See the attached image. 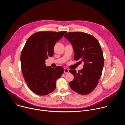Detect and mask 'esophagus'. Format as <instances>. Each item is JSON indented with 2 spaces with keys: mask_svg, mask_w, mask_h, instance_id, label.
Here are the masks:
<instances>
[{
  "mask_svg": "<svg viewBox=\"0 0 125 125\" xmlns=\"http://www.w3.org/2000/svg\"><path fill=\"white\" fill-rule=\"evenodd\" d=\"M64 73L65 74H68V73H69V70H68V69H67V68H64Z\"/></svg>",
  "mask_w": 125,
  "mask_h": 125,
  "instance_id": "34e87169",
  "label": "esophagus"
}]
</instances>
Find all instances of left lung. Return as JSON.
<instances>
[{"label":"left lung","instance_id":"obj_1","mask_svg":"<svg viewBox=\"0 0 125 125\" xmlns=\"http://www.w3.org/2000/svg\"><path fill=\"white\" fill-rule=\"evenodd\" d=\"M64 37L73 46L75 60L84 63L78 73L75 70H69L74 76L70 86L80 94H87L94 90L102 75L104 63L100 44L92 35L83 32H69Z\"/></svg>","mask_w":125,"mask_h":125}]
</instances>
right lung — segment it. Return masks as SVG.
<instances>
[{
	"label": "right lung",
	"instance_id": "add662e5",
	"mask_svg": "<svg viewBox=\"0 0 125 125\" xmlns=\"http://www.w3.org/2000/svg\"><path fill=\"white\" fill-rule=\"evenodd\" d=\"M66 31H40L28 39L21 54V69L30 90L39 95H45L56 88V81L64 72L61 66L46 67L45 60L53 55L56 42Z\"/></svg>",
	"mask_w": 125,
	"mask_h": 125
}]
</instances>
